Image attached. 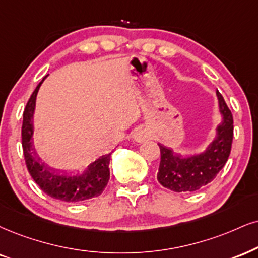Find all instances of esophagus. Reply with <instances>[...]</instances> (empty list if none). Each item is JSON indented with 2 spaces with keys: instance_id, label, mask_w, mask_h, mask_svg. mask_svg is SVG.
<instances>
[{
  "instance_id": "esophagus-1",
  "label": "esophagus",
  "mask_w": 258,
  "mask_h": 258,
  "mask_svg": "<svg viewBox=\"0 0 258 258\" xmlns=\"http://www.w3.org/2000/svg\"><path fill=\"white\" fill-rule=\"evenodd\" d=\"M149 138H151V135H149V133L146 129L135 130L132 135V139L134 140L135 142H139V144H142V142H145L146 140H148Z\"/></svg>"
}]
</instances>
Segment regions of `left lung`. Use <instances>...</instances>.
<instances>
[{
	"label": "left lung",
	"instance_id": "left-lung-1",
	"mask_svg": "<svg viewBox=\"0 0 258 258\" xmlns=\"http://www.w3.org/2000/svg\"><path fill=\"white\" fill-rule=\"evenodd\" d=\"M217 98L221 122L215 128L214 140L205 151L183 157L172 148L158 144L161 159L157 178L164 187L176 192L197 191L211 183L226 164L233 139V117L219 91Z\"/></svg>",
	"mask_w": 258,
	"mask_h": 258
}]
</instances>
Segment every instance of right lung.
<instances>
[{
	"mask_svg": "<svg viewBox=\"0 0 258 258\" xmlns=\"http://www.w3.org/2000/svg\"><path fill=\"white\" fill-rule=\"evenodd\" d=\"M43 81L44 79L32 93L24 111L21 136L28 172L40 189L52 199L64 202H80L99 196L110 179L109 164L113 151L97 158L81 173L76 174L50 167L36 152L33 140V116L37 94Z\"/></svg>",
	"mask_w": 258,
	"mask_h": 258,
	"instance_id": "add662e5",
	"label": "right lung"
}]
</instances>
